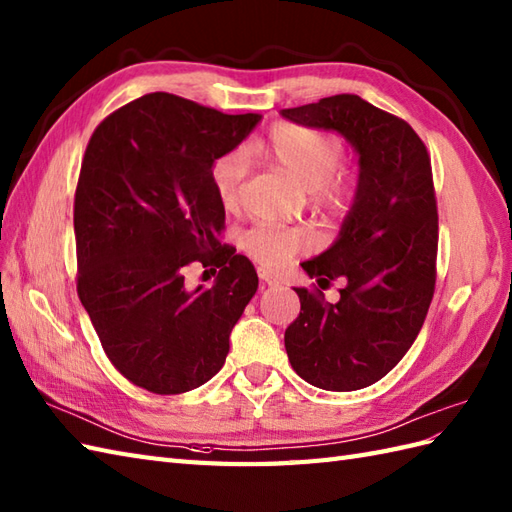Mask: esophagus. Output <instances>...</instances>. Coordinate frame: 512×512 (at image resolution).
I'll return each instance as SVG.
<instances>
[{
    "mask_svg": "<svg viewBox=\"0 0 512 512\" xmlns=\"http://www.w3.org/2000/svg\"><path fill=\"white\" fill-rule=\"evenodd\" d=\"M257 275H259V279L264 281L266 285H277V283H279V281H277V277L272 275V272H268L266 268H259V270H257Z\"/></svg>",
    "mask_w": 512,
    "mask_h": 512,
    "instance_id": "obj_1",
    "label": "esophagus"
}]
</instances>
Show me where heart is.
<instances>
[{
    "instance_id": "b5f03b06",
    "label": "heart",
    "mask_w": 512,
    "mask_h": 512,
    "mask_svg": "<svg viewBox=\"0 0 512 512\" xmlns=\"http://www.w3.org/2000/svg\"><path fill=\"white\" fill-rule=\"evenodd\" d=\"M257 150L294 181L307 187L310 205L329 222L349 218L362 194L358 170L342 163V139L329 130L296 122L272 124ZM248 176V159L242 150H229L211 165V187L222 207H235ZM242 251L264 268H279L294 255L312 251L316 233L310 227L259 224L242 235Z\"/></svg>"
}]
</instances>
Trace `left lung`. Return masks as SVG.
I'll return each instance as SVG.
<instances>
[{
  "label": "left lung",
  "instance_id": "1",
  "mask_svg": "<svg viewBox=\"0 0 512 512\" xmlns=\"http://www.w3.org/2000/svg\"><path fill=\"white\" fill-rule=\"evenodd\" d=\"M296 124L338 130L360 152L362 194L338 242L303 270L329 288H294L301 312L285 329L296 375L323 390L379 382L417 340L436 285L438 207L432 161L423 139L401 117L358 95H331L283 109Z\"/></svg>",
  "mask_w": 512,
  "mask_h": 512
}]
</instances>
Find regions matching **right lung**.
Here are the masks:
<instances>
[{
  "instance_id": "obj_1",
  "label": "right lung",
  "mask_w": 512,
  "mask_h": 512,
  "mask_svg": "<svg viewBox=\"0 0 512 512\" xmlns=\"http://www.w3.org/2000/svg\"><path fill=\"white\" fill-rule=\"evenodd\" d=\"M259 115H227L148 93L106 115L82 157L74 196L76 290L106 358L130 384L181 395L216 375L231 329L257 292L251 259L222 244L211 165ZM219 270L213 289L184 270Z\"/></svg>"
}]
</instances>
